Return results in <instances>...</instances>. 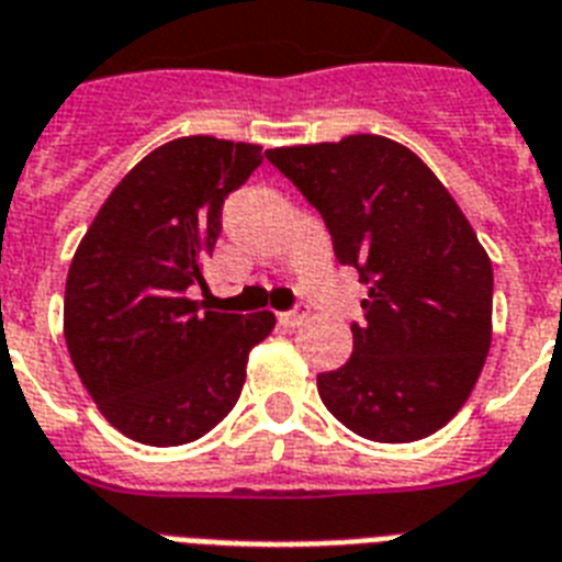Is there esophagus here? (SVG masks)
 Listing matches in <instances>:
<instances>
[{"mask_svg":"<svg viewBox=\"0 0 562 562\" xmlns=\"http://www.w3.org/2000/svg\"><path fill=\"white\" fill-rule=\"evenodd\" d=\"M307 318V310L304 307H295V310H286V313H278V322L284 327H299Z\"/></svg>","mask_w":562,"mask_h":562,"instance_id":"1","label":"esophagus"}]
</instances>
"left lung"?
<instances>
[{
    "label": "left lung",
    "mask_w": 562,
    "mask_h": 562,
    "mask_svg": "<svg viewBox=\"0 0 562 562\" xmlns=\"http://www.w3.org/2000/svg\"><path fill=\"white\" fill-rule=\"evenodd\" d=\"M368 284L353 353L316 376L327 412L368 441L438 432L467 403L493 336V267L441 179L385 136L267 150Z\"/></svg>",
    "instance_id": "left-lung-1"
}]
</instances>
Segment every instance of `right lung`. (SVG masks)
Wrapping results in <instances>:
<instances>
[{
	"label": "right lung",
	"instance_id": "obj_1",
	"mask_svg": "<svg viewBox=\"0 0 562 562\" xmlns=\"http://www.w3.org/2000/svg\"><path fill=\"white\" fill-rule=\"evenodd\" d=\"M260 165V147L173 138L121 179L66 278L63 334L80 383L119 432L179 447L235 408L246 359L276 327L269 310L217 313L194 302L223 203Z\"/></svg>",
	"mask_w": 562,
	"mask_h": 562
}]
</instances>
